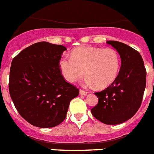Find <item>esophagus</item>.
Listing matches in <instances>:
<instances>
[{
  "label": "esophagus",
  "mask_w": 154,
  "mask_h": 154,
  "mask_svg": "<svg viewBox=\"0 0 154 154\" xmlns=\"http://www.w3.org/2000/svg\"><path fill=\"white\" fill-rule=\"evenodd\" d=\"M87 93H88V92H86V91H85V90H82V89L80 90V94H81V95H83V96H86V95H87Z\"/></svg>",
  "instance_id": "esophagus-1"
}]
</instances>
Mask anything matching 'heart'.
I'll return each instance as SVG.
<instances>
[{"label": "heart", "instance_id": "1", "mask_svg": "<svg viewBox=\"0 0 154 154\" xmlns=\"http://www.w3.org/2000/svg\"><path fill=\"white\" fill-rule=\"evenodd\" d=\"M121 59L113 48L80 47L74 49L71 57L62 56L59 62L62 76L69 83H74L85 74L87 85L104 88L116 81L120 69Z\"/></svg>", "mask_w": 154, "mask_h": 154}]
</instances>
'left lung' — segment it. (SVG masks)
<instances>
[{"label": "left lung", "mask_w": 154, "mask_h": 154, "mask_svg": "<svg viewBox=\"0 0 154 154\" xmlns=\"http://www.w3.org/2000/svg\"><path fill=\"white\" fill-rule=\"evenodd\" d=\"M121 57V69L113 83L95 92L98 103L92 116L107 125L119 124L133 117L142 104L146 85V70L138 51L118 41H107Z\"/></svg>", "instance_id": "1"}]
</instances>
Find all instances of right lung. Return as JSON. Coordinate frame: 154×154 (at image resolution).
Listing matches in <instances>:
<instances>
[{
  "label": "right lung",
  "mask_w": 154,
  "mask_h": 154,
  "mask_svg": "<svg viewBox=\"0 0 154 154\" xmlns=\"http://www.w3.org/2000/svg\"><path fill=\"white\" fill-rule=\"evenodd\" d=\"M66 48L47 42H36L12 59L9 73L10 97L25 120L41 128L56 127L64 121L69 105L79 94L60 70Z\"/></svg>",
  "instance_id": "obj_1"
}]
</instances>
